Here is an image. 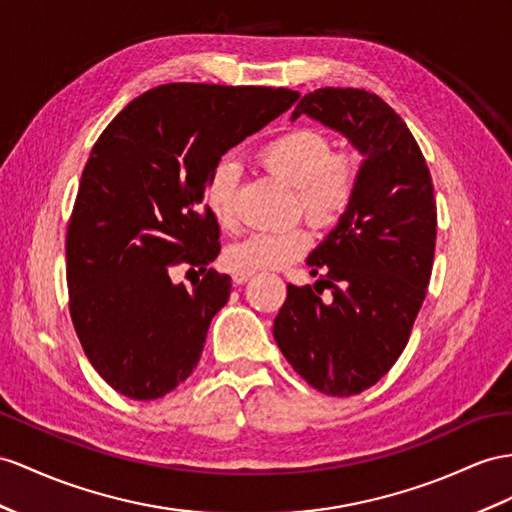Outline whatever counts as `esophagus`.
<instances>
[{"mask_svg":"<svg viewBox=\"0 0 512 512\" xmlns=\"http://www.w3.org/2000/svg\"><path fill=\"white\" fill-rule=\"evenodd\" d=\"M255 274V270H235L233 272V281L235 283H246Z\"/></svg>","mask_w":512,"mask_h":512,"instance_id":"34e87169","label":"esophagus"}]
</instances>
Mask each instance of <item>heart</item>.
Returning <instances> with one entry per match:
<instances>
[{"label": "heart", "instance_id": "obj_1", "mask_svg": "<svg viewBox=\"0 0 512 512\" xmlns=\"http://www.w3.org/2000/svg\"><path fill=\"white\" fill-rule=\"evenodd\" d=\"M259 162L270 173L298 188V209L318 227H333L346 216L357 194L361 173L359 155L335 151L331 138L320 129L300 127L285 131L264 144ZM240 166L233 160H220L205 181V205L222 229H233L238 222L235 190ZM311 248V233L296 225L285 231H261L227 248L225 259L233 270L283 268L303 257Z\"/></svg>", "mask_w": 512, "mask_h": 512}]
</instances>
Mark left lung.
<instances>
[{"instance_id":"1","label":"left lung","mask_w":512,"mask_h":512,"mask_svg":"<svg viewBox=\"0 0 512 512\" xmlns=\"http://www.w3.org/2000/svg\"><path fill=\"white\" fill-rule=\"evenodd\" d=\"M300 114L342 131L365 160L355 201L307 259L322 281L287 285L272 333L313 389L357 396L393 368L422 309L435 259V188L409 127L370 90L318 88L292 119ZM324 286L331 304L319 298Z\"/></svg>"}]
</instances>
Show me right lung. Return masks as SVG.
Returning <instances> with one entry per match:
<instances>
[{"label": "right lung", "mask_w": 512, "mask_h": 512, "mask_svg": "<svg viewBox=\"0 0 512 512\" xmlns=\"http://www.w3.org/2000/svg\"><path fill=\"white\" fill-rule=\"evenodd\" d=\"M298 97L272 86L164 84L103 129L69 218L67 285L75 333L114 391L155 400L196 368L231 292V277L207 270L220 253L207 175ZM179 265L204 274L192 291L169 279Z\"/></svg>", "instance_id": "right-lung-1"}]
</instances>
